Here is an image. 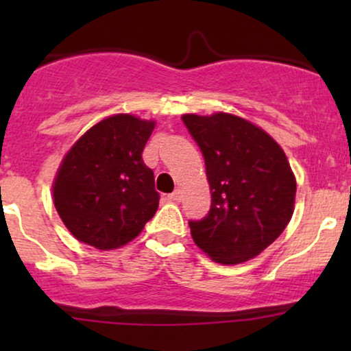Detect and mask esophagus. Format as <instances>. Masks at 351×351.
Wrapping results in <instances>:
<instances>
[{"label": "esophagus", "mask_w": 351, "mask_h": 351, "mask_svg": "<svg viewBox=\"0 0 351 351\" xmlns=\"http://www.w3.org/2000/svg\"><path fill=\"white\" fill-rule=\"evenodd\" d=\"M168 199L176 201V203H178V201H181V191H180V189H175V191H173L171 195H168Z\"/></svg>", "instance_id": "esophagus-1"}]
</instances>
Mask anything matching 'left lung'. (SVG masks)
Here are the masks:
<instances>
[{
    "mask_svg": "<svg viewBox=\"0 0 351 351\" xmlns=\"http://www.w3.org/2000/svg\"><path fill=\"white\" fill-rule=\"evenodd\" d=\"M198 143L211 188V208L189 221L191 237L219 264L259 256L293 215L297 183L280 145L241 117L217 112L181 117Z\"/></svg>",
    "mask_w": 351,
    "mask_h": 351,
    "instance_id": "left-lung-1",
    "label": "left lung"
}]
</instances>
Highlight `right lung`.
I'll use <instances>...</instances> for the list:
<instances>
[{"label":"right lung","mask_w":351,"mask_h":351,"mask_svg":"<svg viewBox=\"0 0 351 351\" xmlns=\"http://www.w3.org/2000/svg\"><path fill=\"white\" fill-rule=\"evenodd\" d=\"M155 122L119 114L88 128L60 163L52 195L71 234L108 251L122 247L155 216L160 195L142 153Z\"/></svg>","instance_id":"1"}]
</instances>
